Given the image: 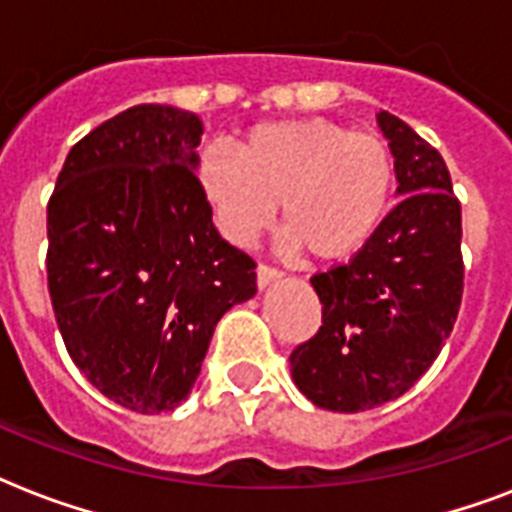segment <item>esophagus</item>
Instances as JSON below:
<instances>
[{
    "mask_svg": "<svg viewBox=\"0 0 512 512\" xmlns=\"http://www.w3.org/2000/svg\"><path fill=\"white\" fill-rule=\"evenodd\" d=\"M276 279H281V271H276V268H271V265H257V287L265 289Z\"/></svg>",
    "mask_w": 512,
    "mask_h": 512,
    "instance_id": "34e87169",
    "label": "esophagus"
}]
</instances>
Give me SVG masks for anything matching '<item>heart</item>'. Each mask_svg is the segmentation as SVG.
I'll list each match as a JSON object with an SVG mask.
<instances>
[{"instance_id": "obj_1", "label": "heart", "mask_w": 512, "mask_h": 512, "mask_svg": "<svg viewBox=\"0 0 512 512\" xmlns=\"http://www.w3.org/2000/svg\"><path fill=\"white\" fill-rule=\"evenodd\" d=\"M199 180L223 233L249 244L276 217L281 247H303L316 260L356 255L388 217L396 159L388 143L327 119L257 124L231 154L209 146Z\"/></svg>"}]
</instances>
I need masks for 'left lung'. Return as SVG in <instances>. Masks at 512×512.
I'll return each mask as SVG.
<instances>
[{"label": "left lung", "mask_w": 512, "mask_h": 512, "mask_svg": "<svg viewBox=\"0 0 512 512\" xmlns=\"http://www.w3.org/2000/svg\"><path fill=\"white\" fill-rule=\"evenodd\" d=\"M401 196L353 260L311 279L319 332L289 356L292 380L329 412L404 396L441 353L462 303V209L436 148L398 116L377 114Z\"/></svg>", "instance_id": "8db88e82"}]
</instances>
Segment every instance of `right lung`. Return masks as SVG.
Listing matches in <instances>:
<instances>
[{
  "label": "right lung",
  "mask_w": 512,
  "mask_h": 512,
  "mask_svg": "<svg viewBox=\"0 0 512 512\" xmlns=\"http://www.w3.org/2000/svg\"><path fill=\"white\" fill-rule=\"evenodd\" d=\"M201 119L122 111L66 156L47 204V287L68 356L106 398L172 412L217 321L255 297V260L212 223L196 167Z\"/></svg>",
  "instance_id": "right-lung-1"
}]
</instances>
